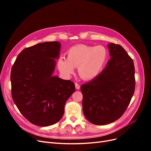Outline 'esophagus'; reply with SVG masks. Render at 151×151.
<instances>
[{
    "label": "esophagus",
    "instance_id": "esophagus-1",
    "mask_svg": "<svg viewBox=\"0 0 151 151\" xmlns=\"http://www.w3.org/2000/svg\"><path fill=\"white\" fill-rule=\"evenodd\" d=\"M75 86H76V89H80V88H81V86H80V85L78 84V83H76L75 84Z\"/></svg>",
    "mask_w": 151,
    "mask_h": 151
}]
</instances>
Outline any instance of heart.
I'll return each mask as SVG.
<instances>
[{
	"instance_id": "heart-1",
	"label": "heart",
	"mask_w": 151,
	"mask_h": 151,
	"mask_svg": "<svg viewBox=\"0 0 151 151\" xmlns=\"http://www.w3.org/2000/svg\"><path fill=\"white\" fill-rule=\"evenodd\" d=\"M66 54L67 58L62 57L58 61L59 70L68 77L77 67L79 76L85 80L94 79L101 74L108 58L107 49L101 45H76L71 47Z\"/></svg>"
}]
</instances>
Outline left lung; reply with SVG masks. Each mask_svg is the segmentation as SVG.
<instances>
[{
  "instance_id": "1",
  "label": "left lung",
  "mask_w": 151,
  "mask_h": 151,
  "mask_svg": "<svg viewBox=\"0 0 151 151\" xmlns=\"http://www.w3.org/2000/svg\"><path fill=\"white\" fill-rule=\"evenodd\" d=\"M111 58L96 78L81 86L83 109L89 122L104 125L120 118L135 91L133 60L122 46L108 45Z\"/></svg>"
}]
</instances>
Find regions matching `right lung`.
<instances>
[{
	"label": "right lung",
	"mask_w": 151,
	"mask_h": 151,
	"mask_svg": "<svg viewBox=\"0 0 151 151\" xmlns=\"http://www.w3.org/2000/svg\"><path fill=\"white\" fill-rule=\"evenodd\" d=\"M60 48L58 42L26 48L12 67L13 101L22 115L35 125L57 123L64 113L67 100L75 91L73 82L52 76Z\"/></svg>",
	"instance_id": "add662e5"
}]
</instances>
